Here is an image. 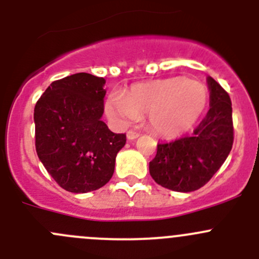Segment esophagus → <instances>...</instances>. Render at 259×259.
<instances>
[{"instance_id": "obj_1", "label": "esophagus", "mask_w": 259, "mask_h": 259, "mask_svg": "<svg viewBox=\"0 0 259 259\" xmlns=\"http://www.w3.org/2000/svg\"><path fill=\"white\" fill-rule=\"evenodd\" d=\"M138 137H139V133L134 132V130H129V132L126 133V138H127V139H129V140L137 139Z\"/></svg>"}]
</instances>
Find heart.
<instances>
[{"label": "heart", "mask_w": 259, "mask_h": 259, "mask_svg": "<svg viewBox=\"0 0 259 259\" xmlns=\"http://www.w3.org/2000/svg\"><path fill=\"white\" fill-rule=\"evenodd\" d=\"M207 103L202 83L182 77L137 83L125 94L111 93L105 101L106 115L119 126L148 113L154 132L165 137L180 134L198 120Z\"/></svg>", "instance_id": "b5f03b06"}]
</instances>
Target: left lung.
Masks as SVG:
<instances>
[{
    "label": "left lung",
    "mask_w": 259,
    "mask_h": 259,
    "mask_svg": "<svg viewBox=\"0 0 259 259\" xmlns=\"http://www.w3.org/2000/svg\"><path fill=\"white\" fill-rule=\"evenodd\" d=\"M210 108L193 135L159 143L149 163L151 178L174 192H193L207 184L231 153L234 140L232 101L213 77H208Z\"/></svg>",
    "instance_id": "left-lung-1"
}]
</instances>
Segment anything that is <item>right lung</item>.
Masks as SVG:
<instances>
[{
	"label": "right lung",
	"mask_w": 259,
	"mask_h": 259,
	"mask_svg": "<svg viewBox=\"0 0 259 259\" xmlns=\"http://www.w3.org/2000/svg\"><path fill=\"white\" fill-rule=\"evenodd\" d=\"M105 79L86 72L54 81L35 105V145L50 176L71 193H88L111 179L126 135L101 120Z\"/></svg>",
	"instance_id": "add662e5"
}]
</instances>
